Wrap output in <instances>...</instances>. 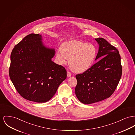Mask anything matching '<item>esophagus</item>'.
Here are the masks:
<instances>
[{
  "label": "esophagus",
  "instance_id": "esophagus-1",
  "mask_svg": "<svg viewBox=\"0 0 135 135\" xmlns=\"http://www.w3.org/2000/svg\"><path fill=\"white\" fill-rule=\"evenodd\" d=\"M67 76L68 77H70V76H71V73L70 72L68 71L67 72Z\"/></svg>",
  "mask_w": 135,
  "mask_h": 135
}]
</instances>
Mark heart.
<instances>
[{"label":"heart","mask_w":135,"mask_h":135,"mask_svg":"<svg viewBox=\"0 0 135 135\" xmlns=\"http://www.w3.org/2000/svg\"><path fill=\"white\" fill-rule=\"evenodd\" d=\"M97 55L96 48L92 44L71 40L62 44L56 52L59 63L63 65L69 60L72 71L77 73L86 71L92 66Z\"/></svg>","instance_id":"1"}]
</instances>
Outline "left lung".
Masks as SVG:
<instances>
[{"mask_svg": "<svg viewBox=\"0 0 135 135\" xmlns=\"http://www.w3.org/2000/svg\"><path fill=\"white\" fill-rule=\"evenodd\" d=\"M95 39L99 46L95 60L100 59L86 71L75 76L78 81L75 94L81 103L87 104L110 97L122 75L118 49L103 38Z\"/></svg>", "mask_w": 135, "mask_h": 135, "instance_id": "8db88e82", "label": "left lung"}]
</instances>
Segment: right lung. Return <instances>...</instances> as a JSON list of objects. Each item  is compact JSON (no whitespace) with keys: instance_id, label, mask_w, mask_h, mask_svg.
I'll return each mask as SVG.
<instances>
[{"instance_id":"right-lung-1","label":"right lung","mask_w":135,"mask_h":135,"mask_svg":"<svg viewBox=\"0 0 135 135\" xmlns=\"http://www.w3.org/2000/svg\"><path fill=\"white\" fill-rule=\"evenodd\" d=\"M42 36L31 33L18 43L11 55L9 75L16 90L25 99L45 103L66 79L63 66L51 61L53 48L44 46Z\"/></svg>"}]
</instances>
